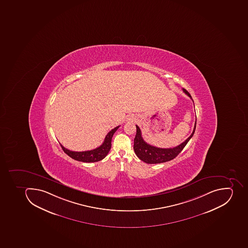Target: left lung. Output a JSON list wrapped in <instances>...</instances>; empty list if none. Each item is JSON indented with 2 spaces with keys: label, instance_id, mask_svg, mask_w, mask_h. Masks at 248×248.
<instances>
[{
  "label": "left lung",
  "instance_id": "obj_1",
  "mask_svg": "<svg viewBox=\"0 0 248 248\" xmlns=\"http://www.w3.org/2000/svg\"><path fill=\"white\" fill-rule=\"evenodd\" d=\"M183 91L186 94H187L192 99L191 96L188 93L187 91H186L185 89H183ZM192 101H193V99H192ZM196 123H197V119H196L195 125H194L191 135L189 136L184 143H182L181 144H179L177 147H173V148H160V147L150 145L149 143H147V142L143 140L140 129L138 125H136L137 133H136L134 146H133V149L135 151L136 155L141 161H144L145 163L147 164L163 163V162L174 159L183 151L185 146L187 144L189 140L191 139V137L194 134L196 124H197Z\"/></svg>",
  "mask_w": 248,
  "mask_h": 248
}]
</instances>
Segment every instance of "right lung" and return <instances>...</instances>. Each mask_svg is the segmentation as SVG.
<instances>
[{"label":"right lung","instance_id":"right-lung-1","mask_svg":"<svg viewBox=\"0 0 248 248\" xmlns=\"http://www.w3.org/2000/svg\"><path fill=\"white\" fill-rule=\"evenodd\" d=\"M119 128V125L111 129V131L109 132L107 136L105 137V140L103 142L102 144L100 147L91 150V151L78 152V151H69V150L66 149L65 147H63L62 144H61V147L62 148L64 153L69 155V157H72L73 159L83 161V162H87V163L97 162V161L104 159L107 156L109 151L111 149V139H112L113 135Z\"/></svg>","mask_w":248,"mask_h":248}]
</instances>
